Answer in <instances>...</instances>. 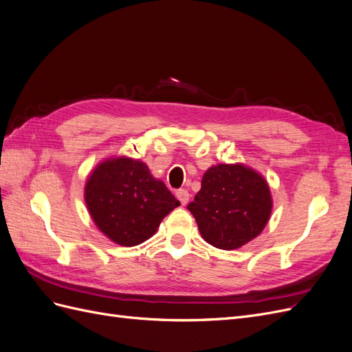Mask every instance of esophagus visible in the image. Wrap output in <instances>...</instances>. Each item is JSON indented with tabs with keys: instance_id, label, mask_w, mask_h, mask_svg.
Here are the masks:
<instances>
[{
	"instance_id": "esophagus-1",
	"label": "esophagus",
	"mask_w": 352,
	"mask_h": 352,
	"mask_svg": "<svg viewBox=\"0 0 352 352\" xmlns=\"http://www.w3.org/2000/svg\"><path fill=\"white\" fill-rule=\"evenodd\" d=\"M176 197H177V199L180 201V204H182V206L188 204V201H189V192H188L186 189H179L177 192H176Z\"/></svg>"
}]
</instances>
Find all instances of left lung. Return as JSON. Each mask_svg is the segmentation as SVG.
Here are the masks:
<instances>
[{"label": "left lung", "mask_w": 352, "mask_h": 352, "mask_svg": "<svg viewBox=\"0 0 352 352\" xmlns=\"http://www.w3.org/2000/svg\"><path fill=\"white\" fill-rule=\"evenodd\" d=\"M188 210L210 245L236 250L267 225L270 189L263 176L242 164L212 166L202 176L199 192Z\"/></svg>", "instance_id": "8db88e82"}]
</instances>
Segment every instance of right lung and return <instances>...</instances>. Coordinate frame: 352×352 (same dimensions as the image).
Returning a JSON list of instances; mask_svg holds the SVG:
<instances>
[{
	"instance_id": "right-lung-1",
	"label": "right lung",
	"mask_w": 352,
	"mask_h": 352,
	"mask_svg": "<svg viewBox=\"0 0 352 352\" xmlns=\"http://www.w3.org/2000/svg\"><path fill=\"white\" fill-rule=\"evenodd\" d=\"M85 201L98 229L123 247L150 239L162 220L180 206L145 163L126 157L97 166L85 186Z\"/></svg>"
}]
</instances>
